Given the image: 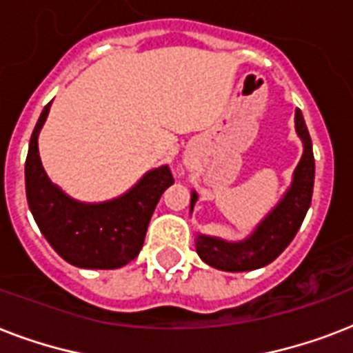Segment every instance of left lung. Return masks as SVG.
<instances>
[{
  "label": "left lung",
  "instance_id": "1",
  "mask_svg": "<svg viewBox=\"0 0 353 353\" xmlns=\"http://www.w3.org/2000/svg\"><path fill=\"white\" fill-rule=\"evenodd\" d=\"M295 128L304 144V154L293 174V183L280 199L279 205L269 212L249 238L241 241H225L221 238L198 234L196 251L205 263L221 271H252L263 268L279 256L295 238L306 216L313 194L315 179V159H313L312 137L301 110L295 112ZM198 194L192 192L190 212Z\"/></svg>",
  "mask_w": 353,
  "mask_h": 353
}]
</instances>
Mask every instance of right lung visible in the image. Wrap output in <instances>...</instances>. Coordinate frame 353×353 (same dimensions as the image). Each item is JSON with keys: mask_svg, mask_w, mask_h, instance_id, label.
I'll use <instances>...</instances> for the list:
<instances>
[{"mask_svg": "<svg viewBox=\"0 0 353 353\" xmlns=\"http://www.w3.org/2000/svg\"><path fill=\"white\" fill-rule=\"evenodd\" d=\"M49 108L51 102L36 122L25 161V192L30 212L46 240L71 265L122 268L143 249L155 205L174 183L170 168L159 166L150 170L121 198L104 203H80L52 185L41 166L38 135Z\"/></svg>", "mask_w": 353, "mask_h": 353, "instance_id": "right-lung-1", "label": "right lung"}]
</instances>
